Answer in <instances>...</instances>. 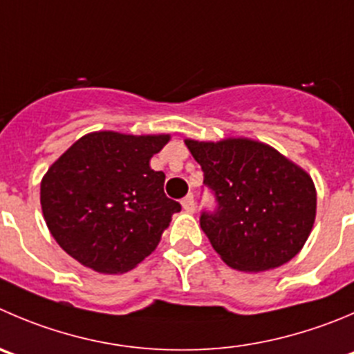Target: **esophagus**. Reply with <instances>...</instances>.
<instances>
[{"label":"esophagus","mask_w":354,"mask_h":354,"mask_svg":"<svg viewBox=\"0 0 354 354\" xmlns=\"http://www.w3.org/2000/svg\"><path fill=\"white\" fill-rule=\"evenodd\" d=\"M183 208L187 212V214H193L194 212V196L193 194H187L183 200Z\"/></svg>","instance_id":"esophagus-1"}]
</instances>
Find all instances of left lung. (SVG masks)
Instances as JSON below:
<instances>
[{
  "label": "left lung",
  "instance_id": "1",
  "mask_svg": "<svg viewBox=\"0 0 354 354\" xmlns=\"http://www.w3.org/2000/svg\"><path fill=\"white\" fill-rule=\"evenodd\" d=\"M217 208L200 225L230 268L259 272L301 252L316 217V189L308 171L252 139H186Z\"/></svg>",
  "mask_w": 354,
  "mask_h": 354
}]
</instances>
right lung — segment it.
Wrapping results in <instances>:
<instances>
[{
	"instance_id": "add662e5",
	"label": "right lung",
	"mask_w": 354,
	"mask_h": 354,
	"mask_svg": "<svg viewBox=\"0 0 354 354\" xmlns=\"http://www.w3.org/2000/svg\"><path fill=\"white\" fill-rule=\"evenodd\" d=\"M170 136L93 132L76 140L41 180V210L64 252L97 272H127L161 240L177 201L149 167Z\"/></svg>"
}]
</instances>
